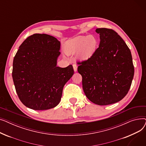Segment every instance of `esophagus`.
<instances>
[{"label":"esophagus","mask_w":146,"mask_h":146,"mask_svg":"<svg viewBox=\"0 0 146 146\" xmlns=\"http://www.w3.org/2000/svg\"><path fill=\"white\" fill-rule=\"evenodd\" d=\"M73 69H74V71L76 72H77V70H78V66L76 65V64H74L73 65Z\"/></svg>","instance_id":"esophagus-1"}]
</instances>
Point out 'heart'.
I'll use <instances>...</instances> for the list:
<instances>
[{"mask_svg": "<svg viewBox=\"0 0 146 146\" xmlns=\"http://www.w3.org/2000/svg\"><path fill=\"white\" fill-rule=\"evenodd\" d=\"M98 41L94 35L78 36L68 41L65 45V51L68 54L78 52V57L82 60L89 58L95 52Z\"/></svg>", "mask_w": 146, "mask_h": 146, "instance_id": "obj_1", "label": "heart"}]
</instances>
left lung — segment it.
Here are the masks:
<instances>
[{
    "label": "left lung",
    "mask_w": 146,
    "mask_h": 146,
    "mask_svg": "<svg viewBox=\"0 0 146 146\" xmlns=\"http://www.w3.org/2000/svg\"><path fill=\"white\" fill-rule=\"evenodd\" d=\"M100 43L93 56L78 63L82 86L93 103L107 105L120 101L131 85L134 74L130 50L113 30L97 28Z\"/></svg>",
    "instance_id": "left-lung-1"
}]
</instances>
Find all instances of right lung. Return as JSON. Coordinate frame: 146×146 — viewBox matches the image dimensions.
<instances>
[{
	"instance_id": "right-lung-1",
	"label": "right lung",
	"mask_w": 146,
	"mask_h": 146,
	"mask_svg": "<svg viewBox=\"0 0 146 146\" xmlns=\"http://www.w3.org/2000/svg\"><path fill=\"white\" fill-rule=\"evenodd\" d=\"M60 42L45 34L28 36L19 46L13 61L12 78L22 103L34 110L54 108L63 89L74 74L72 65L57 66Z\"/></svg>"
}]
</instances>
